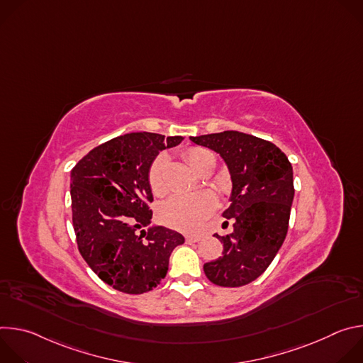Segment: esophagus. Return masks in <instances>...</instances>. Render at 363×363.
Returning a JSON list of instances; mask_svg holds the SVG:
<instances>
[{"mask_svg":"<svg viewBox=\"0 0 363 363\" xmlns=\"http://www.w3.org/2000/svg\"><path fill=\"white\" fill-rule=\"evenodd\" d=\"M186 242H198L201 241V237H196V235H186Z\"/></svg>","mask_w":363,"mask_h":363,"instance_id":"esophagus-1","label":"esophagus"}]
</instances>
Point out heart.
I'll return each instance as SVG.
<instances>
[{
    "label": "heart",
    "instance_id": "1",
    "mask_svg": "<svg viewBox=\"0 0 363 363\" xmlns=\"http://www.w3.org/2000/svg\"><path fill=\"white\" fill-rule=\"evenodd\" d=\"M210 152L202 147H189L184 157L194 171H199L205 160L210 157ZM167 157L160 155L149 168V185L153 194L162 195L167 191L164 181V171L167 167ZM216 206V198L211 192L199 191L188 195H174L160 206V220L169 228L196 233L203 225Z\"/></svg>",
    "mask_w": 363,
    "mask_h": 363
}]
</instances>
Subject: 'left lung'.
I'll list each match as a JSON object with an SVG mask.
<instances>
[{"instance_id":"obj_1","label":"left lung","mask_w":363,"mask_h":363,"mask_svg":"<svg viewBox=\"0 0 363 363\" xmlns=\"http://www.w3.org/2000/svg\"><path fill=\"white\" fill-rule=\"evenodd\" d=\"M224 160L233 189L224 217L234 220L228 235L214 234L223 257L205 263L217 286L240 287L260 277L284 242L294 198L293 168L274 143L237 130L189 138Z\"/></svg>"}]
</instances>
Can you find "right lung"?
I'll return each mask as SVG.
<instances>
[{
	"label": "right lung",
	"instance_id": "right-lung-1",
	"mask_svg": "<svg viewBox=\"0 0 363 363\" xmlns=\"http://www.w3.org/2000/svg\"><path fill=\"white\" fill-rule=\"evenodd\" d=\"M182 136L135 132L91 149L70 174L77 247L100 280L128 294H142L165 279L169 257L185 238L150 225L149 168L158 153ZM140 229V232L137 230Z\"/></svg>",
	"mask_w": 363,
	"mask_h": 363
}]
</instances>
